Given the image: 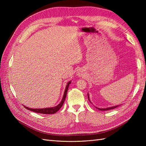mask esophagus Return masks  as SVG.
<instances>
[{"mask_svg": "<svg viewBox=\"0 0 146 146\" xmlns=\"http://www.w3.org/2000/svg\"><path fill=\"white\" fill-rule=\"evenodd\" d=\"M82 72H78V75H79V76H82Z\"/></svg>", "mask_w": 146, "mask_h": 146, "instance_id": "esophagus-1", "label": "esophagus"}]
</instances>
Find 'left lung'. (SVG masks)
I'll list each match as a JSON object with an SVG mask.
<instances>
[{
    "instance_id": "1",
    "label": "left lung",
    "mask_w": 146,
    "mask_h": 146,
    "mask_svg": "<svg viewBox=\"0 0 146 146\" xmlns=\"http://www.w3.org/2000/svg\"><path fill=\"white\" fill-rule=\"evenodd\" d=\"M88 100H89V101H90V97H89V95H88ZM117 107H119L118 105L114 106V107H110V108H97V107H96V108L99 109V110H101V111H106V110H112V109H114V108H117Z\"/></svg>"
}]
</instances>
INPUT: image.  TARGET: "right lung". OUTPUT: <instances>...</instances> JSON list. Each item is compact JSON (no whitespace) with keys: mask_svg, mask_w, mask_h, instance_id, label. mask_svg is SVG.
I'll return each instance as SVG.
<instances>
[{"mask_svg":"<svg viewBox=\"0 0 146 146\" xmlns=\"http://www.w3.org/2000/svg\"><path fill=\"white\" fill-rule=\"evenodd\" d=\"M70 83V82H68V85H66V89H65V91L64 92V95L63 97V99L61 100V102L55 107H52V108H42V109H33V108H30L28 107H25V108H27L29 110H30V111H34L35 113H41V114H54L56 112H57L58 111V110L61 108V107H62V105L64 104V100L66 99V94H67V91L68 90V88H69V84Z\"/></svg>","mask_w":146,"mask_h":146,"instance_id":"obj_1","label":"right lung"}]
</instances>
